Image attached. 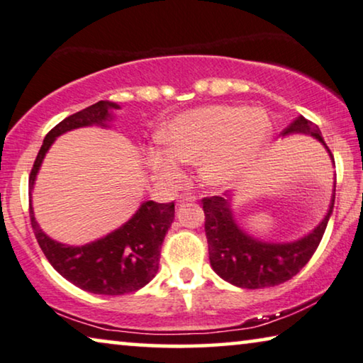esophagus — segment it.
Returning <instances> with one entry per match:
<instances>
[{
  "label": "esophagus",
  "instance_id": "esophagus-1",
  "mask_svg": "<svg viewBox=\"0 0 363 363\" xmlns=\"http://www.w3.org/2000/svg\"><path fill=\"white\" fill-rule=\"evenodd\" d=\"M196 200H197V197L194 196V194H189V192H184L179 197H177V202H196Z\"/></svg>",
  "mask_w": 363,
  "mask_h": 363
}]
</instances>
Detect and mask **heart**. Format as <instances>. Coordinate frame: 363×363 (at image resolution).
Segmentation results:
<instances>
[{
	"label": "heart",
	"mask_w": 363,
	"mask_h": 363,
	"mask_svg": "<svg viewBox=\"0 0 363 363\" xmlns=\"http://www.w3.org/2000/svg\"><path fill=\"white\" fill-rule=\"evenodd\" d=\"M272 123L261 109L208 106L184 112L163 133L167 151L151 150L150 166L164 179L182 177L181 163H198L207 186L230 187L245 177L266 150Z\"/></svg>",
	"instance_id": "heart-1"
}]
</instances>
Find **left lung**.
Segmentation results:
<instances>
[{
	"label": "left lung",
	"instance_id": "8db88e82",
	"mask_svg": "<svg viewBox=\"0 0 363 363\" xmlns=\"http://www.w3.org/2000/svg\"><path fill=\"white\" fill-rule=\"evenodd\" d=\"M295 132L313 135L324 143L316 123L306 121L301 116L291 122L282 135ZM328 151L331 153L329 148ZM334 199H336V189L329 212L315 231L300 241L286 242V245H270V242L252 240L238 228L228 200L220 196L202 199L208 259L213 270L226 282L250 290L275 286L295 277L320 246L329 216L333 213Z\"/></svg>",
	"mask_w": 363,
	"mask_h": 363
}]
</instances>
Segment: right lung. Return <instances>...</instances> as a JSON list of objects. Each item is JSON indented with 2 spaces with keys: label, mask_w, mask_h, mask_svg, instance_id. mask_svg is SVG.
<instances>
[{
  "label": "right lung",
  "mask_w": 363,
  "mask_h": 363,
  "mask_svg": "<svg viewBox=\"0 0 363 363\" xmlns=\"http://www.w3.org/2000/svg\"><path fill=\"white\" fill-rule=\"evenodd\" d=\"M117 104L99 101L53 127L43 140L32 166L29 184L34 186L43 156L58 135L68 130L109 121ZM30 225L48 262L68 282L96 295H125L137 291L155 277L160 267L161 245L174 220V202H145L125 225L89 245L74 247L53 241L39 228L29 203Z\"/></svg>",
  "instance_id": "add662e5"
}]
</instances>
